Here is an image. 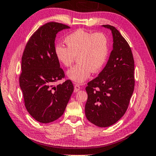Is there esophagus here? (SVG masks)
Returning a JSON list of instances; mask_svg holds the SVG:
<instances>
[{"instance_id":"esophagus-1","label":"esophagus","mask_w":156,"mask_h":156,"mask_svg":"<svg viewBox=\"0 0 156 156\" xmlns=\"http://www.w3.org/2000/svg\"><path fill=\"white\" fill-rule=\"evenodd\" d=\"M79 90H80V87H79V85L78 84H75L74 86V92L77 93L79 91Z\"/></svg>"}]
</instances>
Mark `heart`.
Wrapping results in <instances>:
<instances>
[{
    "label": "heart",
    "mask_w": 156,
    "mask_h": 156,
    "mask_svg": "<svg viewBox=\"0 0 156 156\" xmlns=\"http://www.w3.org/2000/svg\"><path fill=\"white\" fill-rule=\"evenodd\" d=\"M67 47L57 45L55 53L58 61L69 67L77 57L78 63L67 72L68 77L77 83L84 82L91 72L101 70L109 53V42L102 32L91 33L79 29L65 39Z\"/></svg>",
    "instance_id": "b5f03b06"
}]
</instances>
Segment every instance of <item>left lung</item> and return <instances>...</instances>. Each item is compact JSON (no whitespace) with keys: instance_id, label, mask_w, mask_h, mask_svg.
Segmentation results:
<instances>
[{"instance_id":"obj_1","label":"left lung","mask_w":156,"mask_h":156,"mask_svg":"<svg viewBox=\"0 0 156 156\" xmlns=\"http://www.w3.org/2000/svg\"><path fill=\"white\" fill-rule=\"evenodd\" d=\"M102 27L112 30L113 50L104 69L85 88L88 98L85 112L90 122L105 127L115 123L127 109L134 90V60L119 30L109 25Z\"/></svg>"}]
</instances>
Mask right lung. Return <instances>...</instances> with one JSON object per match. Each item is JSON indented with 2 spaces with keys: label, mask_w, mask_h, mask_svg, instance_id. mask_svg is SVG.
Returning a JSON list of instances; mask_svg holds the SVG:
<instances>
[{
  "label": "right lung",
  "mask_w": 156,
  "mask_h": 156,
  "mask_svg": "<svg viewBox=\"0 0 156 156\" xmlns=\"http://www.w3.org/2000/svg\"><path fill=\"white\" fill-rule=\"evenodd\" d=\"M69 28L55 22L44 24L30 37L23 52L20 87L27 112L40 123L59 118L73 91L71 80L53 85L65 77L55 53V37L59 31Z\"/></svg>",
  "instance_id": "obj_1"
}]
</instances>
